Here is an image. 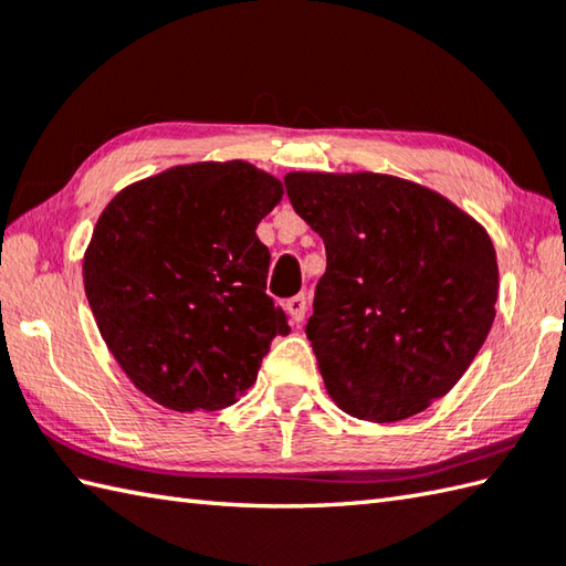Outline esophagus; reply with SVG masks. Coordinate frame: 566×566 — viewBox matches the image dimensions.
Here are the masks:
<instances>
[{
    "label": "esophagus",
    "mask_w": 566,
    "mask_h": 566,
    "mask_svg": "<svg viewBox=\"0 0 566 566\" xmlns=\"http://www.w3.org/2000/svg\"><path fill=\"white\" fill-rule=\"evenodd\" d=\"M286 311H290L292 318L296 323H302L306 318V311H308V298L306 294H296L292 298H286Z\"/></svg>",
    "instance_id": "esophagus-1"
}]
</instances>
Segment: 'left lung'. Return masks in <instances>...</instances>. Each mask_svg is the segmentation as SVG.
<instances>
[{
    "label": "left lung",
    "instance_id": "obj_1",
    "mask_svg": "<svg viewBox=\"0 0 566 566\" xmlns=\"http://www.w3.org/2000/svg\"><path fill=\"white\" fill-rule=\"evenodd\" d=\"M286 197L326 243L306 335L345 413L394 423L448 394L496 316L494 243L408 179L290 172Z\"/></svg>",
    "mask_w": 566,
    "mask_h": 566
}]
</instances>
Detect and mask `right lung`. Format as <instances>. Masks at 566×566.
Here are the masks:
<instances>
[{
    "mask_svg": "<svg viewBox=\"0 0 566 566\" xmlns=\"http://www.w3.org/2000/svg\"><path fill=\"white\" fill-rule=\"evenodd\" d=\"M282 182L250 163L179 165L106 203L84 252V292L114 359L172 411H216L252 387L274 335L258 223Z\"/></svg>",
    "mask_w": 566,
    "mask_h": 566,
    "instance_id": "1",
    "label": "right lung"
}]
</instances>
